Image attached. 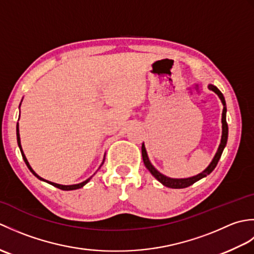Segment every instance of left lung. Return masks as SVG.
Masks as SVG:
<instances>
[{
	"label": "left lung",
	"mask_w": 254,
	"mask_h": 254,
	"mask_svg": "<svg viewBox=\"0 0 254 254\" xmlns=\"http://www.w3.org/2000/svg\"><path fill=\"white\" fill-rule=\"evenodd\" d=\"M208 89L214 91V93L219 97V99H220V101H222V104L224 106L223 113H222V138H220V144H219L216 154H215V156H214V158L212 159V161H210V164L202 172H199V174L196 175V176L189 177V178H170V177H167V176L161 174V172H159L152 165V163H150V160L148 158V155H147V152H146V148H145V145H144V143L142 144V156H143V161H144L145 167H146V168L149 170L150 174H152L156 178V179H157L161 183V185H164L165 187H168V188H171V189H183V188L192 186L194 182L201 180L202 178H205L206 176H208L210 172H212L215 169V167L217 166V163H218V160L220 158V156H222L223 150L226 146V144H227L228 124H227V121H226V112H227V108H226V101H225V98H224V95L222 94V91H220L216 87V86H214L213 84H208Z\"/></svg>",
	"instance_id": "obj_1"
}]
</instances>
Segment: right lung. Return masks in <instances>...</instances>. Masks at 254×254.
I'll use <instances>...</instances> for the list:
<instances>
[{
	"instance_id": "obj_1",
	"label": "right lung",
	"mask_w": 254,
	"mask_h": 254,
	"mask_svg": "<svg viewBox=\"0 0 254 254\" xmlns=\"http://www.w3.org/2000/svg\"><path fill=\"white\" fill-rule=\"evenodd\" d=\"M23 101V100H21ZM21 104V102H20ZM19 108H20V105H19ZM20 116V115H19ZM16 135H17V144H18V147H19V149H20V153H21V156H23V159H24V161H25V164L27 165V167H28V169L32 172V175H34L35 177H37L38 179L39 180H41V181H45V182H47V183H49V185H51V186H53V187H56V188H59V189H61V190H64V191H71V190H76V189H80V188H83L86 183L87 182H89V180L91 179V178H93V176L91 177H89L88 179H86L85 181H83V182H80V183H77V185H71V186H63V185H59V183H55V182H51V181H48V180H46V179H44V178H41L40 176H38L36 172L34 171V169L31 168L30 167V165H29V163H28V160H27V158H26V156H25V154H24V152H23V148H21V144H20V136H19V126H18V122H17V126H16ZM104 161H105V157H104V160H102V163H101V165H100V167L104 165ZM99 167V168H100ZM95 175V174H94Z\"/></svg>"
}]
</instances>
